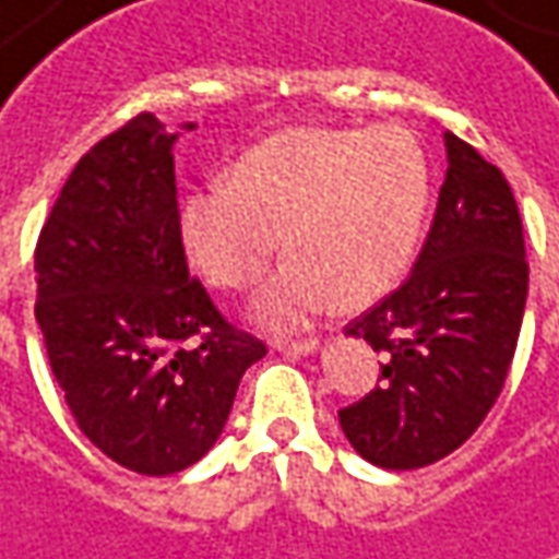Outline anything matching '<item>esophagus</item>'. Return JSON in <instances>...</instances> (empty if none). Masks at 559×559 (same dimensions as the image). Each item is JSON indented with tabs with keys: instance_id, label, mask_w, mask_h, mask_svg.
I'll use <instances>...</instances> for the list:
<instances>
[{
	"instance_id": "1",
	"label": "esophagus",
	"mask_w": 559,
	"mask_h": 559,
	"mask_svg": "<svg viewBox=\"0 0 559 559\" xmlns=\"http://www.w3.org/2000/svg\"><path fill=\"white\" fill-rule=\"evenodd\" d=\"M273 346L276 349H288V353H313V349H319V341L317 337H301V341H273Z\"/></svg>"
}]
</instances>
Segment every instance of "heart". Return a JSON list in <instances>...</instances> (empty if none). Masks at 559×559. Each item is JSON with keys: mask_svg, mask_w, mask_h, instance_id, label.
<instances>
[{"mask_svg": "<svg viewBox=\"0 0 559 559\" xmlns=\"http://www.w3.org/2000/svg\"><path fill=\"white\" fill-rule=\"evenodd\" d=\"M432 173L402 124L298 127L252 145L230 185L179 206L188 261L213 286L246 288L280 252L286 264L252 301L267 329H295L325 307L361 310L399 286L429 213Z\"/></svg>", "mask_w": 559, "mask_h": 559, "instance_id": "b5f03b06", "label": "heart"}]
</instances>
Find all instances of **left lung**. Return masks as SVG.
I'll return each mask as SVG.
<instances>
[{
    "instance_id": "left-lung-1",
    "label": "left lung",
    "mask_w": 559,
    "mask_h": 559,
    "mask_svg": "<svg viewBox=\"0 0 559 559\" xmlns=\"http://www.w3.org/2000/svg\"><path fill=\"white\" fill-rule=\"evenodd\" d=\"M448 176L411 276L346 325L383 356L380 386L341 429L380 468H423L465 444L506 386L530 264L502 169L444 133Z\"/></svg>"
}]
</instances>
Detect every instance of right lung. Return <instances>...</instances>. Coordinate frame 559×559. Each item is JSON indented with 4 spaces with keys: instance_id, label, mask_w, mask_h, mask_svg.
<instances>
[{
    "instance_id": "obj_1",
    "label": "right lung",
    "mask_w": 559,
    "mask_h": 559,
    "mask_svg": "<svg viewBox=\"0 0 559 559\" xmlns=\"http://www.w3.org/2000/svg\"><path fill=\"white\" fill-rule=\"evenodd\" d=\"M176 140L142 111L96 142L36 246V322L72 417L109 460L155 478L206 456L267 353L188 276Z\"/></svg>"
}]
</instances>
